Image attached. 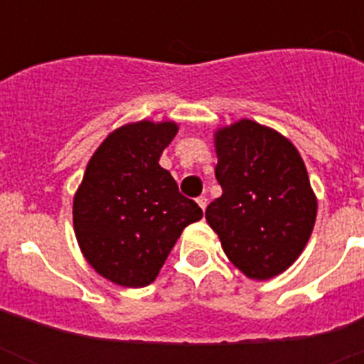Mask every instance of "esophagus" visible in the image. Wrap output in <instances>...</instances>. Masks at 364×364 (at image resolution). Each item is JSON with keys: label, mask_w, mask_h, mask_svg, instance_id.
I'll return each mask as SVG.
<instances>
[{"label": "esophagus", "mask_w": 364, "mask_h": 364, "mask_svg": "<svg viewBox=\"0 0 364 364\" xmlns=\"http://www.w3.org/2000/svg\"><path fill=\"white\" fill-rule=\"evenodd\" d=\"M197 204L200 205L202 211H205V208H208V198H205V197H198L197 198Z\"/></svg>", "instance_id": "obj_1"}]
</instances>
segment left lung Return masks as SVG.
Returning <instances> with one entry per match:
<instances>
[{"instance_id":"obj_1","label":"left lung","mask_w":364,"mask_h":364,"mask_svg":"<svg viewBox=\"0 0 364 364\" xmlns=\"http://www.w3.org/2000/svg\"><path fill=\"white\" fill-rule=\"evenodd\" d=\"M213 140L222 195L205 220L247 279L277 277L299 259L317 217L306 166L288 138L247 118L217 129Z\"/></svg>"}]
</instances>
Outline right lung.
I'll list each match as a JSON object with an SVG mask.
<instances>
[{
	"label": "right lung",
	"instance_id": "obj_1",
	"mask_svg": "<svg viewBox=\"0 0 364 364\" xmlns=\"http://www.w3.org/2000/svg\"><path fill=\"white\" fill-rule=\"evenodd\" d=\"M176 122L140 120L107 134L74 193L73 224L82 255L98 275L144 288L160 273L186 226L202 218L159 164Z\"/></svg>",
	"mask_w": 364,
	"mask_h": 364
}]
</instances>
